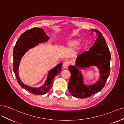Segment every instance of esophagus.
I'll return each mask as SVG.
<instances>
[{
	"mask_svg": "<svg viewBox=\"0 0 124 124\" xmlns=\"http://www.w3.org/2000/svg\"><path fill=\"white\" fill-rule=\"evenodd\" d=\"M69 65H70V62L67 61H65L63 63L62 66L63 69H66V68H67L68 66H69Z\"/></svg>",
	"mask_w": 124,
	"mask_h": 124,
	"instance_id": "34e87169",
	"label": "esophagus"
}]
</instances>
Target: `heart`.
Instances as JSON below:
<instances>
[{"mask_svg": "<svg viewBox=\"0 0 124 124\" xmlns=\"http://www.w3.org/2000/svg\"><path fill=\"white\" fill-rule=\"evenodd\" d=\"M79 43V41L76 39H73V40H71L70 42V46H74L76 45L77 44Z\"/></svg>", "mask_w": 124, "mask_h": 124, "instance_id": "heart-1", "label": "heart"}]
</instances>
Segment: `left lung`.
<instances>
[{
	"instance_id": "left-lung-1",
	"label": "left lung",
	"mask_w": 124,
	"mask_h": 124,
	"mask_svg": "<svg viewBox=\"0 0 124 124\" xmlns=\"http://www.w3.org/2000/svg\"><path fill=\"white\" fill-rule=\"evenodd\" d=\"M96 32L98 35L94 45L89 50L78 55L76 66L79 68L88 67L92 65L98 66L101 73V78L95 85L90 86L84 85L82 76L76 66L70 65L69 70L71 74L69 82V91L74 97L85 98L101 91L105 86L110 73L111 54L105 39L101 32Z\"/></svg>"
}]
</instances>
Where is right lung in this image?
Returning <instances> with one entry per match:
<instances>
[{
	"label": "right lung",
	"instance_id": "1",
	"mask_svg": "<svg viewBox=\"0 0 124 124\" xmlns=\"http://www.w3.org/2000/svg\"><path fill=\"white\" fill-rule=\"evenodd\" d=\"M49 37L41 28H33L23 32L16 43L13 49V69L19 85L23 88L35 95H43L47 93L53 85V81L57 75L60 73L62 70V64H58L54 69L49 71L46 81L42 86L39 88H32L27 86L21 82L18 75V67L20 60L26 52L31 48L48 40Z\"/></svg>",
	"mask_w": 124,
	"mask_h": 124
}]
</instances>
